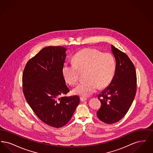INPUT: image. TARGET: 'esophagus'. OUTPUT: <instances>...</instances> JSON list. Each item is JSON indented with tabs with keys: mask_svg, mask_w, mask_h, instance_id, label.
I'll use <instances>...</instances> for the list:
<instances>
[{
	"mask_svg": "<svg viewBox=\"0 0 153 153\" xmlns=\"http://www.w3.org/2000/svg\"><path fill=\"white\" fill-rule=\"evenodd\" d=\"M87 100V98H85V97H80V101L81 102H85Z\"/></svg>",
	"mask_w": 153,
	"mask_h": 153,
	"instance_id": "1",
	"label": "esophagus"
}]
</instances>
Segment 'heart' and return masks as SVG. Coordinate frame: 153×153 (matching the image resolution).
Segmentation results:
<instances>
[{
	"instance_id": "1",
	"label": "heart",
	"mask_w": 153,
	"mask_h": 153,
	"mask_svg": "<svg viewBox=\"0 0 153 153\" xmlns=\"http://www.w3.org/2000/svg\"><path fill=\"white\" fill-rule=\"evenodd\" d=\"M116 71V62L109 53L88 48L76 53L73 62H65L62 68L64 80L73 85L79 79V72H84L85 81L72 90L74 95L88 97L94 94L98 88L107 87L113 80Z\"/></svg>"
}]
</instances>
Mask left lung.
I'll list each match as a JSON object with an SVG mask.
<instances>
[{"label":"left lung","instance_id":"obj_1","mask_svg":"<svg viewBox=\"0 0 153 153\" xmlns=\"http://www.w3.org/2000/svg\"><path fill=\"white\" fill-rule=\"evenodd\" d=\"M116 59V71L110 85L98 99L101 107L97 117L107 124L116 123L122 119L130 109L137 92V74L134 65L123 51L111 45Z\"/></svg>","mask_w":153,"mask_h":153}]
</instances>
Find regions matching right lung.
<instances>
[{
	"mask_svg": "<svg viewBox=\"0 0 153 153\" xmlns=\"http://www.w3.org/2000/svg\"><path fill=\"white\" fill-rule=\"evenodd\" d=\"M66 51L62 46L44 48L28 61L22 75L30 107L41 120L55 128L69 122L80 102L77 96H63L69 92L62 74Z\"/></svg>",
	"mask_w": 153,
	"mask_h": 153,
	"instance_id": "1",
	"label": "right lung"
}]
</instances>
